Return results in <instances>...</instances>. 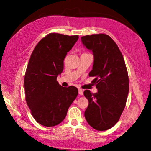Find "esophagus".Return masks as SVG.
Returning a JSON list of instances; mask_svg holds the SVG:
<instances>
[{
    "label": "esophagus",
    "instance_id": "34e87169",
    "mask_svg": "<svg viewBox=\"0 0 151 151\" xmlns=\"http://www.w3.org/2000/svg\"><path fill=\"white\" fill-rule=\"evenodd\" d=\"M78 94H79L80 95H81V96H82V95L83 94V90H82V89H78Z\"/></svg>",
    "mask_w": 151,
    "mask_h": 151
}]
</instances>
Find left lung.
<instances>
[{
	"instance_id": "obj_1",
	"label": "left lung",
	"mask_w": 151,
	"mask_h": 151,
	"mask_svg": "<svg viewBox=\"0 0 151 151\" xmlns=\"http://www.w3.org/2000/svg\"><path fill=\"white\" fill-rule=\"evenodd\" d=\"M82 44L94 56L90 76L98 92L86 90L83 94L88 101L84 115L92 128L105 131L118 122L124 109L129 92V79L123 56L117 45L104 34L81 37Z\"/></svg>"
}]
</instances>
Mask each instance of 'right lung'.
<instances>
[{
	"instance_id": "right-lung-1",
	"label": "right lung",
	"mask_w": 151,
	"mask_h": 151,
	"mask_svg": "<svg viewBox=\"0 0 151 151\" xmlns=\"http://www.w3.org/2000/svg\"><path fill=\"white\" fill-rule=\"evenodd\" d=\"M78 40V36L49 34L30 56L24 78L25 99L33 117L42 126H55L63 122L78 95L75 87H63L57 82L67 53Z\"/></svg>"
}]
</instances>
